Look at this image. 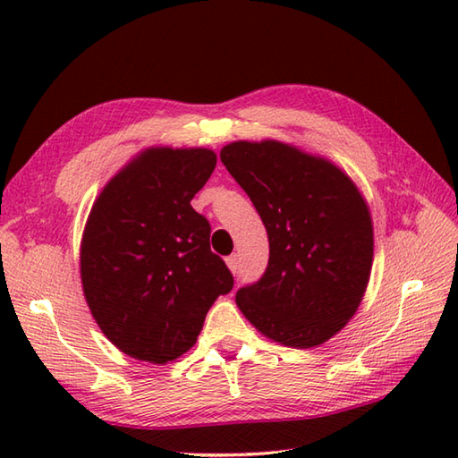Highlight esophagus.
I'll list each match as a JSON object with an SVG mask.
<instances>
[{
    "mask_svg": "<svg viewBox=\"0 0 458 458\" xmlns=\"http://www.w3.org/2000/svg\"><path fill=\"white\" fill-rule=\"evenodd\" d=\"M226 264H228V267H230V271L232 274H238V269H240V258H238V254H232V256H228L226 258Z\"/></svg>",
    "mask_w": 458,
    "mask_h": 458,
    "instance_id": "obj_1",
    "label": "esophagus"
}]
</instances>
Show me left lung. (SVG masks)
<instances>
[{
    "label": "left lung",
    "mask_w": 458,
    "mask_h": 458,
    "mask_svg": "<svg viewBox=\"0 0 458 458\" xmlns=\"http://www.w3.org/2000/svg\"><path fill=\"white\" fill-rule=\"evenodd\" d=\"M220 159L269 238V261L236 303L261 335L293 348L323 344L360 305L374 258L368 204L336 165L287 143L234 141Z\"/></svg>",
    "instance_id": "1"
}]
</instances>
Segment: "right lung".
I'll return each mask as SVG.
<instances>
[{
	"mask_svg": "<svg viewBox=\"0 0 458 458\" xmlns=\"http://www.w3.org/2000/svg\"><path fill=\"white\" fill-rule=\"evenodd\" d=\"M216 167L202 148H151L106 184L86 222L81 277L92 317L131 358L165 364L197 343L218 295L234 287L191 200Z\"/></svg>",
	"mask_w": 458,
	"mask_h": 458,
	"instance_id": "right-lung-1",
	"label": "right lung"
}]
</instances>
